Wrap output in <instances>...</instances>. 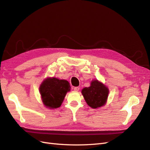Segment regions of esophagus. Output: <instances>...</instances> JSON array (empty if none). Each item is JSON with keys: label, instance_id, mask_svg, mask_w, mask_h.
Instances as JSON below:
<instances>
[{"label": "esophagus", "instance_id": "34e87169", "mask_svg": "<svg viewBox=\"0 0 150 150\" xmlns=\"http://www.w3.org/2000/svg\"><path fill=\"white\" fill-rule=\"evenodd\" d=\"M74 90L75 91H78L79 90V87H74Z\"/></svg>", "mask_w": 150, "mask_h": 150}]
</instances>
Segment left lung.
Returning a JSON list of instances; mask_svg holds the SVG:
<instances>
[{
  "label": "left lung",
  "mask_w": 150,
  "mask_h": 150,
  "mask_svg": "<svg viewBox=\"0 0 150 150\" xmlns=\"http://www.w3.org/2000/svg\"><path fill=\"white\" fill-rule=\"evenodd\" d=\"M81 93L88 106L95 109L100 108L106 104L109 90L102 83L98 80H93L89 87L83 88Z\"/></svg>",
  "instance_id": "1"
}]
</instances>
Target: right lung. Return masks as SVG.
Masks as SVG:
<instances>
[{
  "mask_svg": "<svg viewBox=\"0 0 150 150\" xmlns=\"http://www.w3.org/2000/svg\"><path fill=\"white\" fill-rule=\"evenodd\" d=\"M71 86L67 81L56 78H48L43 81L39 88L44 106L50 109L60 107Z\"/></svg>",
  "mask_w": 150,
  "mask_h": 150,
  "instance_id": "add662e5",
  "label": "right lung"
}]
</instances>
